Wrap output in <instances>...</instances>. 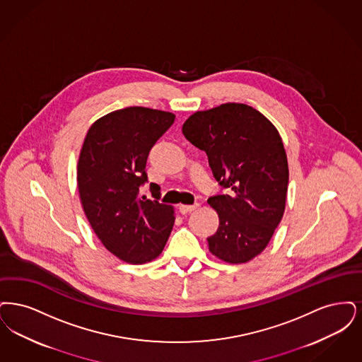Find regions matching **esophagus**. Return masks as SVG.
I'll list each match as a JSON object with an SVG mask.
<instances>
[{"mask_svg":"<svg viewBox=\"0 0 362 362\" xmlns=\"http://www.w3.org/2000/svg\"><path fill=\"white\" fill-rule=\"evenodd\" d=\"M197 206L199 204L194 205H184L180 204L178 205V209H180V212L182 214V215H185V214H189V212H193L194 209H197Z\"/></svg>","mask_w":362,"mask_h":362,"instance_id":"1","label":"esophagus"}]
</instances>
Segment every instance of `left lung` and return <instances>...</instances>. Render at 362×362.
Returning <instances> with one entry per match:
<instances>
[{
    "label": "left lung",
    "mask_w": 362,
    "mask_h": 362,
    "mask_svg": "<svg viewBox=\"0 0 362 362\" xmlns=\"http://www.w3.org/2000/svg\"><path fill=\"white\" fill-rule=\"evenodd\" d=\"M182 134L230 188L208 199L219 216L216 233L206 238L209 252L228 264L252 261L267 249L286 204L289 170L280 132L259 110L227 103L190 115Z\"/></svg>",
    "instance_id": "8db88e82"
}]
</instances>
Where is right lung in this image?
Returning a JSON list of instances; mask_svg holds the SVG:
<instances>
[{
  "instance_id": "right-lung-1",
  "label": "right lung",
  "mask_w": 362,
  "mask_h": 362,
  "mask_svg": "<svg viewBox=\"0 0 362 362\" xmlns=\"http://www.w3.org/2000/svg\"><path fill=\"white\" fill-rule=\"evenodd\" d=\"M175 119L172 112L128 107L89 127L77 163L83 212L104 247L128 264H146L162 252L173 230L172 205L138 197L151 147ZM158 199L157 184H150Z\"/></svg>"
}]
</instances>
